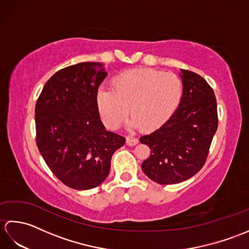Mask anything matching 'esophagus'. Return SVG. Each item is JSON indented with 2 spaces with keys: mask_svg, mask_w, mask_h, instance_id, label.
Returning a JSON list of instances; mask_svg holds the SVG:
<instances>
[{
  "mask_svg": "<svg viewBox=\"0 0 249 249\" xmlns=\"http://www.w3.org/2000/svg\"><path fill=\"white\" fill-rule=\"evenodd\" d=\"M138 142H139V140L137 139V138H135V137H133V136H127V137H126V143H127L130 146L136 145L137 143H138Z\"/></svg>",
  "mask_w": 249,
  "mask_h": 249,
  "instance_id": "34e87169",
  "label": "esophagus"
}]
</instances>
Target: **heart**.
<instances>
[{
  "mask_svg": "<svg viewBox=\"0 0 249 249\" xmlns=\"http://www.w3.org/2000/svg\"><path fill=\"white\" fill-rule=\"evenodd\" d=\"M182 97L183 83L176 73L141 67L116 75L112 89L99 88L95 100L109 128H118L130 112L134 126L152 131L170 120Z\"/></svg>",
  "mask_w": 249,
  "mask_h": 249,
  "instance_id": "heart-1",
  "label": "heart"
}]
</instances>
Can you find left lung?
Returning <instances> with one entry per match:
<instances>
[{
    "mask_svg": "<svg viewBox=\"0 0 249 249\" xmlns=\"http://www.w3.org/2000/svg\"><path fill=\"white\" fill-rule=\"evenodd\" d=\"M179 76L183 97L178 108L160 128L140 138L151 149L142 170L161 185L184 182L200 171L218 126L213 89L194 71L181 70Z\"/></svg>",
    "mask_w": 249,
    "mask_h": 249,
    "instance_id": "1",
    "label": "left lung"
}]
</instances>
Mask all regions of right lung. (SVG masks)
Wrapping results in <instances>:
<instances>
[{
	"mask_svg": "<svg viewBox=\"0 0 249 249\" xmlns=\"http://www.w3.org/2000/svg\"><path fill=\"white\" fill-rule=\"evenodd\" d=\"M106 77L103 63H78L55 72L37 99V147L52 173L73 189L102 184L113 153L125 143L100 121L95 98Z\"/></svg>",
	"mask_w": 249,
	"mask_h": 249,
	"instance_id": "right-lung-1",
	"label": "right lung"
}]
</instances>
